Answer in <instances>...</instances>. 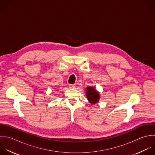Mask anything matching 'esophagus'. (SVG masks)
I'll use <instances>...</instances> for the list:
<instances>
[{"label": "esophagus", "mask_w": 155, "mask_h": 155, "mask_svg": "<svg viewBox=\"0 0 155 155\" xmlns=\"http://www.w3.org/2000/svg\"><path fill=\"white\" fill-rule=\"evenodd\" d=\"M69 87L71 89H75L76 88V86L75 84H69Z\"/></svg>", "instance_id": "1"}]
</instances>
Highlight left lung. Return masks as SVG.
Segmentation results:
<instances>
[{"label":"left lung","instance_id":"1","mask_svg":"<svg viewBox=\"0 0 155 155\" xmlns=\"http://www.w3.org/2000/svg\"><path fill=\"white\" fill-rule=\"evenodd\" d=\"M86 97L88 101L91 104H96L98 102L100 95L94 87H87L86 88Z\"/></svg>","mask_w":155,"mask_h":155}]
</instances>
